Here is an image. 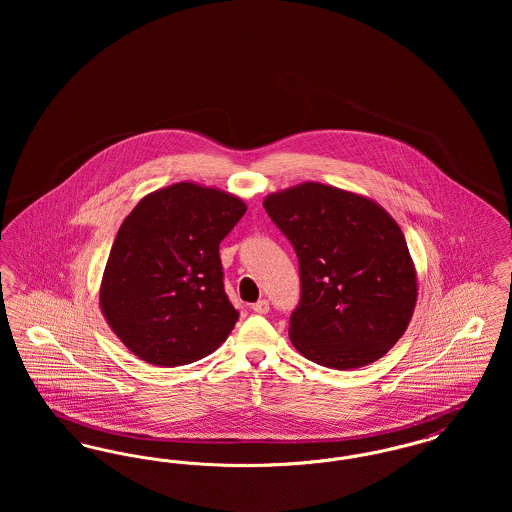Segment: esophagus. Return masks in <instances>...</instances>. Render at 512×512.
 Returning <instances> with one entry per match:
<instances>
[{"label": "esophagus", "instance_id": "obj_1", "mask_svg": "<svg viewBox=\"0 0 512 512\" xmlns=\"http://www.w3.org/2000/svg\"><path fill=\"white\" fill-rule=\"evenodd\" d=\"M251 309H253L257 315H267L270 307H268L267 299H259L257 303H253V305H251Z\"/></svg>", "mask_w": 512, "mask_h": 512}]
</instances>
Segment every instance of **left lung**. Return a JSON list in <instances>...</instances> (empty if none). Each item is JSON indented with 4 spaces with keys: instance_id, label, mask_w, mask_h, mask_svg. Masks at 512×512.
<instances>
[{
    "instance_id": "1",
    "label": "left lung",
    "mask_w": 512,
    "mask_h": 512,
    "mask_svg": "<svg viewBox=\"0 0 512 512\" xmlns=\"http://www.w3.org/2000/svg\"><path fill=\"white\" fill-rule=\"evenodd\" d=\"M263 207L299 259L293 347L336 370L384 357L405 334L418 297L399 224L374 199L320 182L268 194Z\"/></svg>"
}]
</instances>
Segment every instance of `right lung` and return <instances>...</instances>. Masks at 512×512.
Returning <instances> with one entry per match:
<instances>
[{"mask_svg": "<svg viewBox=\"0 0 512 512\" xmlns=\"http://www.w3.org/2000/svg\"><path fill=\"white\" fill-rule=\"evenodd\" d=\"M244 199L176 182L140 199L124 219L99 286L115 336L149 365H190L226 341L238 311L224 293L219 245Z\"/></svg>", "mask_w": 512, "mask_h": 512, "instance_id": "right-lung-1", "label": "right lung"}]
</instances>
